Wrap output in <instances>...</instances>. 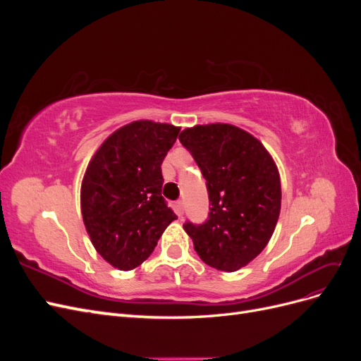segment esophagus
<instances>
[{"instance_id": "34e87169", "label": "esophagus", "mask_w": 361, "mask_h": 361, "mask_svg": "<svg viewBox=\"0 0 361 361\" xmlns=\"http://www.w3.org/2000/svg\"><path fill=\"white\" fill-rule=\"evenodd\" d=\"M174 209H176V214H178L179 216H182V214H183V202H182V200H178L176 204H174Z\"/></svg>"}]
</instances>
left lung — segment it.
<instances>
[{
	"instance_id": "left-lung-1",
	"label": "left lung",
	"mask_w": 361,
	"mask_h": 361,
	"mask_svg": "<svg viewBox=\"0 0 361 361\" xmlns=\"http://www.w3.org/2000/svg\"><path fill=\"white\" fill-rule=\"evenodd\" d=\"M179 140L203 173L211 211L203 224L185 223V232L206 265L238 271L260 255L279 221L276 162L256 137L228 123L187 128Z\"/></svg>"
}]
</instances>
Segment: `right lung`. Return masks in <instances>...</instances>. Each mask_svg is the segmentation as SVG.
I'll return each instance as SVG.
<instances>
[{
    "mask_svg": "<svg viewBox=\"0 0 361 361\" xmlns=\"http://www.w3.org/2000/svg\"><path fill=\"white\" fill-rule=\"evenodd\" d=\"M179 130L137 120L114 130L87 166L81 183L85 231L97 253L120 271L143 264L178 218L161 195V164Z\"/></svg>",
    "mask_w": 361,
    "mask_h": 361,
    "instance_id": "right-lung-1",
    "label": "right lung"
}]
</instances>
